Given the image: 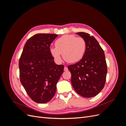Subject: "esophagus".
Listing matches in <instances>:
<instances>
[{
    "instance_id": "esophagus-1",
    "label": "esophagus",
    "mask_w": 126,
    "mask_h": 126,
    "mask_svg": "<svg viewBox=\"0 0 126 126\" xmlns=\"http://www.w3.org/2000/svg\"><path fill=\"white\" fill-rule=\"evenodd\" d=\"M68 70V68H67V67L65 66V67H64V71H67Z\"/></svg>"
}]
</instances>
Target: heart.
Here are the masks:
<instances>
[{"instance_id":"1","label":"heart","mask_w":126,"mask_h":126,"mask_svg":"<svg viewBox=\"0 0 126 126\" xmlns=\"http://www.w3.org/2000/svg\"><path fill=\"white\" fill-rule=\"evenodd\" d=\"M86 48V41L82 38L74 35H64L55 41V47L50 48V53L57 62H61L63 54L67 62L75 63L83 58Z\"/></svg>"}]
</instances>
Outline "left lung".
<instances>
[{"mask_svg": "<svg viewBox=\"0 0 126 126\" xmlns=\"http://www.w3.org/2000/svg\"><path fill=\"white\" fill-rule=\"evenodd\" d=\"M77 34L84 39L86 48L83 58L68 66L71 74V84L80 96L93 97L105 85L107 67L104 51L94 37L83 32Z\"/></svg>", "mask_w": 126, "mask_h": 126, "instance_id": "8db88e82", "label": "left lung"}]
</instances>
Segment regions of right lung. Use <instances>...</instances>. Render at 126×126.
I'll return each mask as SVG.
<instances>
[{
    "label": "right lung",
    "instance_id": "right-lung-1",
    "mask_svg": "<svg viewBox=\"0 0 126 126\" xmlns=\"http://www.w3.org/2000/svg\"><path fill=\"white\" fill-rule=\"evenodd\" d=\"M56 34L38 33L27 41L19 61L20 80L29 97L36 102L50 101L63 72V64H56L50 46Z\"/></svg>",
    "mask_w": 126,
    "mask_h": 126
}]
</instances>
